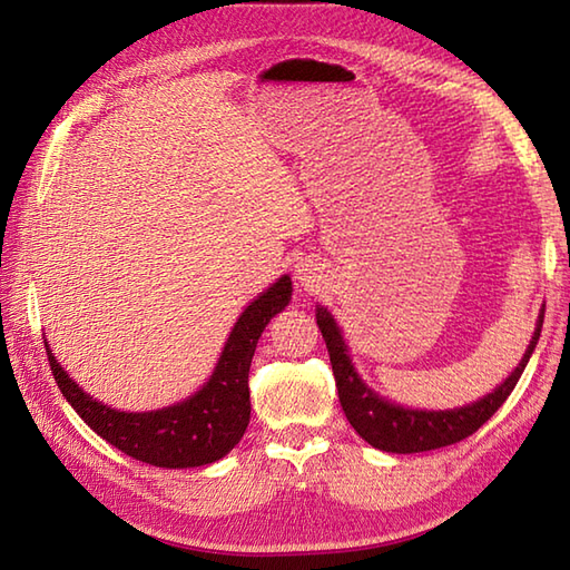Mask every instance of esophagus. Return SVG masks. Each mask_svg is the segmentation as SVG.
Listing matches in <instances>:
<instances>
[{
    "instance_id": "1",
    "label": "esophagus",
    "mask_w": 570,
    "mask_h": 570,
    "mask_svg": "<svg viewBox=\"0 0 570 570\" xmlns=\"http://www.w3.org/2000/svg\"><path fill=\"white\" fill-rule=\"evenodd\" d=\"M296 278L301 282V286L304 288H316L318 286V282H321V274H318V266L313 264V262H301L298 266H296Z\"/></svg>"
}]
</instances>
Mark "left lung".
Here are the masks:
<instances>
[{"label": "left lung", "mask_w": 570, "mask_h": 570, "mask_svg": "<svg viewBox=\"0 0 570 570\" xmlns=\"http://www.w3.org/2000/svg\"><path fill=\"white\" fill-rule=\"evenodd\" d=\"M316 321L323 333L325 347H328L337 396H341V406L345 411L350 426H353L370 445L380 448V451L423 453V451H435V448L453 445L458 441L468 439V435L475 433L482 423H485L494 411L507 402V396L512 394L519 377H522L531 353H534V347L539 343L543 311L539 313L537 331L531 335L527 353L510 377H507L498 390L490 392L488 396L478 399V402H472L468 406H458V409H445V411L406 409V406L386 402L384 396L372 392L355 372L353 360L347 355L343 333L337 328V323L328 313V308L318 306Z\"/></svg>", "instance_id": "1"}]
</instances>
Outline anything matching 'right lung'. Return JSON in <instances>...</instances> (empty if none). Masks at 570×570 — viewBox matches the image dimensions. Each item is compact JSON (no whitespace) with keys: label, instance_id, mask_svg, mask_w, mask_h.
Segmentation results:
<instances>
[{"label":"right lung","instance_id":"obj_1","mask_svg":"<svg viewBox=\"0 0 570 570\" xmlns=\"http://www.w3.org/2000/svg\"><path fill=\"white\" fill-rule=\"evenodd\" d=\"M292 301V278L282 276L237 318L210 380L193 396L156 411H117L68 377L46 345L51 372L78 416L119 451L156 468H198L225 458L249 423V365L257 341Z\"/></svg>","mask_w":570,"mask_h":570}]
</instances>
